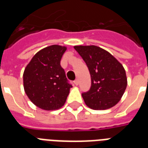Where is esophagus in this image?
<instances>
[{
    "label": "esophagus",
    "mask_w": 148,
    "mask_h": 148,
    "mask_svg": "<svg viewBox=\"0 0 148 148\" xmlns=\"http://www.w3.org/2000/svg\"><path fill=\"white\" fill-rule=\"evenodd\" d=\"M74 84H75V85L77 86V85H78V84H79V81H78V80H75V81H74Z\"/></svg>",
    "instance_id": "1"
}]
</instances>
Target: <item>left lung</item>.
Wrapping results in <instances>:
<instances>
[{"label": "left lung", "instance_id": "obj_1", "mask_svg": "<svg viewBox=\"0 0 148 148\" xmlns=\"http://www.w3.org/2000/svg\"><path fill=\"white\" fill-rule=\"evenodd\" d=\"M88 66L91 77L89 91L82 94L86 105L93 110L115 106L127 85L123 65L108 51L95 45L74 46Z\"/></svg>", "mask_w": 148, "mask_h": 148}]
</instances>
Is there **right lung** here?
<instances>
[{
	"mask_svg": "<svg viewBox=\"0 0 148 148\" xmlns=\"http://www.w3.org/2000/svg\"><path fill=\"white\" fill-rule=\"evenodd\" d=\"M65 46L51 45L40 50L23 74L24 91L32 103L45 110H58L66 102L71 84L67 82L60 60Z\"/></svg>",
	"mask_w": 148,
	"mask_h": 148,
	"instance_id": "obj_1",
	"label": "right lung"
}]
</instances>
